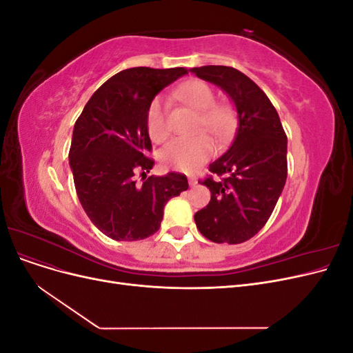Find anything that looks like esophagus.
<instances>
[{
  "label": "esophagus",
  "mask_w": 353,
  "mask_h": 353,
  "mask_svg": "<svg viewBox=\"0 0 353 353\" xmlns=\"http://www.w3.org/2000/svg\"><path fill=\"white\" fill-rule=\"evenodd\" d=\"M188 183H190L191 187H196V185H197V179H196L194 176H190V178H188Z\"/></svg>",
  "instance_id": "1"
}]
</instances>
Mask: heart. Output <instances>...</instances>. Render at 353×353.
<instances>
[{
	"label": "heart",
	"mask_w": 353,
	"mask_h": 353,
	"mask_svg": "<svg viewBox=\"0 0 353 353\" xmlns=\"http://www.w3.org/2000/svg\"><path fill=\"white\" fill-rule=\"evenodd\" d=\"M175 97L199 113L197 130L206 131L218 141H225L236 126V113L230 105L215 104V92L208 83L193 81L175 91ZM147 131L153 141H163L169 134L166 103L162 97L152 101L147 110ZM213 154V144L206 135L178 137L160 152V160L179 172H193Z\"/></svg>",
	"instance_id": "obj_1"
}]
</instances>
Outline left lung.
<instances>
[{"mask_svg":"<svg viewBox=\"0 0 353 353\" xmlns=\"http://www.w3.org/2000/svg\"><path fill=\"white\" fill-rule=\"evenodd\" d=\"M190 72L225 92L237 110L228 150L209 165L221 181H201L210 201L194 215L197 230L213 243L239 244L270 219L287 179V137L266 94L240 70L201 66Z\"/></svg>","mask_w":353,"mask_h":353,"instance_id":"obj_1","label":"left lung"}]
</instances>
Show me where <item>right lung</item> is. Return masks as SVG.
<instances>
[{
    "mask_svg": "<svg viewBox=\"0 0 353 353\" xmlns=\"http://www.w3.org/2000/svg\"><path fill=\"white\" fill-rule=\"evenodd\" d=\"M187 69L131 68L92 94L73 128L69 165L81 205L91 222L116 241L150 237L166 203L188 188L185 175L147 176L154 162L147 110L156 95ZM141 172L143 184L133 175Z\"/></svg>",
    "mask_w": 353,
    "mask_h": 353,
    "instance_id": "obj_1",
    "label": "right lung"
}]
</instances>
